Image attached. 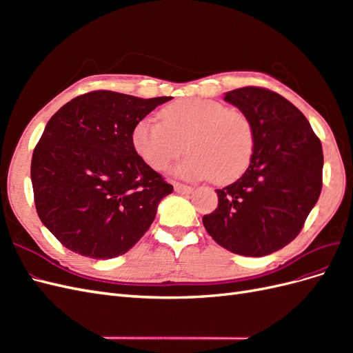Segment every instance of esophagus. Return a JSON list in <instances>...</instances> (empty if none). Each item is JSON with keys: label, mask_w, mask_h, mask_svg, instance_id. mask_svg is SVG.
<instances>
[{"label": "esophagus", "mask_w": 353, "mask_h": 353, "mask_svg": "<svg viewBox=\"0 0 353 353\" xmlns=\"http://www.w3.org/2000/svg\"><path fill=\"white\" fill-rule=\"evenodd\" d=\"M174 188L176 193H181V194H190V193H193V190H194L193 187L181 184V183H174Z\"/></svg>", "instance_id": "1"}]
</instances>
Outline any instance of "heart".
<instances>
[{
  "mask_svg": "<svg viewBox=\"0 0 353 353\" xmlns=\"http://www.w3.org/2000/svg\"><path fill=\"white\" fill-rule=\"evenodd\" d=\"M160 119L144 117L132 130L135 152L152 169L165 170L185 148L190 154L175 172L187 179L228 183L249 166L254 130L244 112L215 100L183 99L163 108Z\"/></svg>",
  "mask_w": 353,
  "mask_h": 353,
  "instance_id": "heart-1",
  "label": "heart"
}]
</instances>
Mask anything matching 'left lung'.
Wrapping results in <instances>:
<instances>
[{"label": "left lung", "mask_w": 353, "mask_h": 353, "mask_svg": "<svg viewBox=\"0 0 353 353\" xmlns=\"http://www.w3.org/2000/svg\"><path fill=\"white\" fill-rule=\"evenodd\" d=\"M225 101L249 116L254 148L249 168L216 190L218 208L203 216L223 249L259 258L301 232L323 188V145L305 114L280 94L244 87Z\"/></svg>", "instance_id": "1"}]
</instances>
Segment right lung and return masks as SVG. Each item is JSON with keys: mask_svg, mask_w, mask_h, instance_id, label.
Listing matches in <instances>:
<instances>
[{"mask_svg": "<svg viewBox=\"0 0 353 353\" xmlns=\"http://www.w3.org/2000/svg\"><path fill=\"white\" fill-rule=\"evenodd\" d=\"M172 97L91 91L52 114L32 154L41 222L65 248L92 259L123 254L174 191L137 154L138 121Z\"/></svg>", "mask_w": 353, "mask_h": 353, "instance_id": "add662e5", "label": "right lung"}]
</instances>
